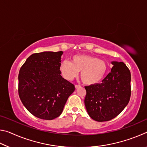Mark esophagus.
Returning a JSON list of instances; mask_svg holds the SVG:
<instances>
[{"label": "esophagus", "mask_w": 147, "mask_h": 147, "mask_svg": "<svg viewBox=\"0 0 147 147\" xmlns=\"http://www.w3.org/2000/svg\"><path fill=\"white\" fill-rule=\"evenodd\" d=\"M81 87V86H80V85H75V88L76 89H78V88H80Z\"/></svg>", "instance_id": "esophagus-1"}]
</instances>
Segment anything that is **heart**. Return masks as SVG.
Here are the masks:
<instances>
[{"mask_svg": "<svg viewBox=\"0 0 147 147\" xmlns=\"http://www.w3.org/2000/svg\"><path fill=\"white\" fill-rule=\"evenodd\" d=\"M62 75L67 80H72L81 71L83 82L94 85L102 80L107 71V64L104 60L95 56L79 54L71 58V61H63L59 66Z\"/></svg>", "mask_w": 147, "mask_h": 147, "instance_id": "1", "label": "heart"}]
</instances>
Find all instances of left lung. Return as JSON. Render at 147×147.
Instances as JSON below:
<instances>
[{
  "mask_svg": "<svg viewBox=\"0 0 147 147\" xmlns=\"http://www.w3.org/2000/svg\"><path fill=\"white\" fill-rule=\"evenodd\" d=\"M113 67L102 83L85 86L84 103L91 119L98 122L111 120L129 102L131 74L123 62L112 61Z\"/></svg>",
  "mask_w": 147,
  "mask_h": 147,
  "instance_id": "obj_1",
  "label": "left lung"
}]
</instances>
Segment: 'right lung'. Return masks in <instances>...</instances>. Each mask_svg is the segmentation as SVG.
<instances>
[{
  "label": "right lung",
  "instance_id": "right-lung-1",
  "mask_svg": "<svg viewBox=\"0 0 147 147\" xmlns=\"http://www.w3.org/2000/svg\"><path fill=\"white\" fill-rule=\"evenodd\" d=\"M62 51L43 52L30 56L20 69L18 93L30 113L53 120L61 115L75 87L61 76Z\"/></svg>",
  "mask_w": 147,
  "mask_h": 147
}]
</instances>
